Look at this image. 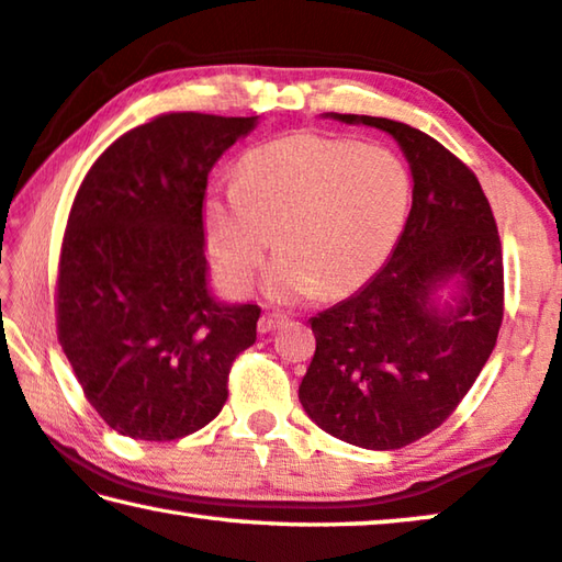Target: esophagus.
<instances>
[{
    "instance_id": "1",
    "label": "esophagus",
    "mask_w": 562,
    "mask_h": 562,
    "mask_svg": "<svg viewBox=\"0 0 562 562\" xmlns=\"http://www.w3.org/2000/svg\"><path fill=\"white\" fill-rule=\"evenodd\" d=\"M284 323V315H262L260 317V323H257V329H260V333L265 335V333H272L274 327H280Z\"/></svg>"
}]
</instances>
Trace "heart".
Wrapping results in <instances>:
<instances>
[{"mask_svg":"<svg viewBox=\"0 0 562 562\" xmlns=\"http://www.w3.org/2000/svg\"><path fill=\"white\" fill-rule=\"evenodd\" d=\"M407 210V169L390 149L305 132L247 153L237 182L210 198L204 225L212 262L233 292L249 290L278 233L265 295L295 302L370 280Z\"/></svg>","mask_w":562,"mask_h":562,"instance_id":"obj_1","label":"heart"}]
</instances>
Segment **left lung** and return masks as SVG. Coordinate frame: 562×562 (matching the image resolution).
Returning a JSON list of instances; mask_svg holds the SVG:
<instances>
[{"mask_svg":"<svg viewBox=\"0 0 562 562\" xmlns=\"http://www.w3.org/2000/svg\"><path fill=\"white\" fill-rule=\"evenodd\" d=\"M393 135L413 172V207L385 267L310 319L305 413L333 438L397 450L456 413L503 325V247L483 187L438 139L405 122L335 114ZM459 297L440 308L437 290Z\"/></svg>","mask_w":562,"mask_h":562,"instance_id":"1","label":"left lung"}]
</instances>
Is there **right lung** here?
<instances>
[{
  "label": "right lung",
  "mask_w": 562,
  "mask_h": 562,
  "mask_svg": "<svg viewBox=\"0 0 562 562\" xmlns=\"http://www.w3.org/2000/svg\"><path fill=\"white\" fill-rule=\"evenodd\" d=\"M257 117L169 112L124 132L89 167L57 270V335L97 415L167 442L215 420L257 305L210 295L207 175Z\"/></svg>",
  "instance_id": "1"
}]
</instances>
